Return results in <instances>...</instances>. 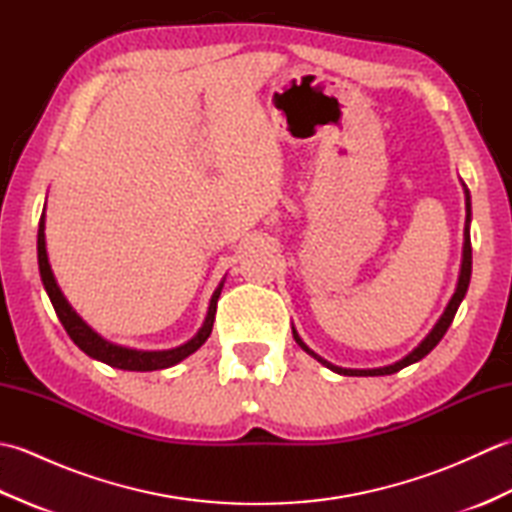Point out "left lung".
Returning <instances> with one entry per match:
<instances>
[{
	"mask_svg": "<svg viewBox=\"0 0 512 512\" xmlns=\"http://www.w3.org/2000/svg\"><path fill=\"white\" fill-rule=\"evenodd\" d=\"M464 198H466V222H464V250H462V268H460V277H458V288H455L449 306L444 308L438 323L433 325V330L427 336H424L418 347H413V350L405 358H400V361H396L394 365L376 367V369H345V367H336V365L328 363L319 354H314L310 347L301 341V336L297 334V330L292 328V336H295V341L299 343L301 350H306L310 356L317 358L319 363H323L325 367L332 369V372L343 374V376H387V374H396V372H400L402 367H407L411 363H418L420 358L427 356L433 350V347H436L442 341V336L447 334L449 325L453 323L455 312H458L460 303L466 295V290H469V284H471V264H473V255H471V195H469V189H466V184H464Z\"/></svg>",
	"mask_w": 512,
	"mask_h": 512,
	"instance_id": "8db88e82",
	"label": "left lung"
}]
</instances>
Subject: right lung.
I'll return each instance as SVG.
<instances>
[{"mask_svg": "<svg viewBox=\"0 0 512 512\" xmlns=\"http://www.w3.org/2000/svg\"><path fill=\"white\" fill-rule=\"evenodd\" d=\"M37 259H39V275L43 281V288H46L48 297L52 301V308L57 312V317L65 332L70 334V339L74 345L83 350L88 356L96 358V361L107 363L110 367L116 369H127V372H154V369H165L178 365L184 358L191 356L193 352H198L204 345V341L211 336L213 330V321H215V310H217V299H220L222 286L215 288L211 303H209V312H206V319L202 323V328L198 334L193 336L191 341L184 345L173 347V350H156V352H145V350H132V347H123L105 341L101 334H96L88 323H85L79 314L72 310L68 299L63 297L61 288L57 286V279L52 275V268L48 262V250H46V215H41L39 220V233H37Z\"/></svg>", "mask_w": 512, "mask_h": 512, "instance_id": "add662e5", "label": "right lung"}]
</instances>
